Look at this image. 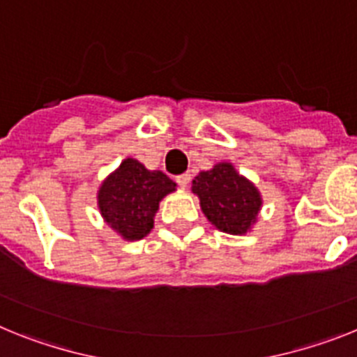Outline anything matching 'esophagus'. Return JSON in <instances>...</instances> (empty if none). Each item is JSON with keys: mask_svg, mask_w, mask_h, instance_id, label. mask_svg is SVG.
Instances as JSON below:
<instances>
[{"mask_svg": "<svg viewBox=\"0 0 357 357\" xmlns=\"http://www.w3.org/2000/svg\"><path fill=\"white\" fill-rule=\"evenodd\" d=\"M190 179H192L190 172H183V174L176 176V181H178L179 187H183V188L188 187V183H190Z\"/></svg>", "mask_w": 357, "mask_h": 357, "instance_id": "esophagus-1", "label": "esophagus"}]
</instances>
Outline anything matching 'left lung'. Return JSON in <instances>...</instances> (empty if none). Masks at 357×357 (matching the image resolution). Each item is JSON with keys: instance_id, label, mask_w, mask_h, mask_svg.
<instances>
[{"instance_id": "left-lung-1", "label": "left lung", "mask_w": 357, "mask_h": 357, "mask_svg": "<svg viewBox=\"0 0 357 357\" xmlns=\"http://www.w3.org/2000/svg\"><path fill=\"white\" fill-rule=\"evenodd\" d=\"M192 190L199 196L201 210L208 221L226 234H246L262 204L259 190L230 163L201 172L192 181Z\"/></svg>"}]
</instances>
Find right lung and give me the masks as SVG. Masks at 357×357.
Instances as JSON below:
<instances>
[{
  "label": "right lung",
  "mask_w": 357,
  "mask_h": 357,
  "mask_svg": "<svg viewBox=\"0 0 357 357\" xmlns=\"http://www.w3.org/2000/svg\"><path fill=\"white\" fill-rule=\"evenodd\" d=\"M174 188L176 183L163 172H151L140 161L127 158L98 190V208L123 238L138 241L153 230L158 204Z\"/></svg>",
  "instance_id": "add662e5"
}]
</instances>
